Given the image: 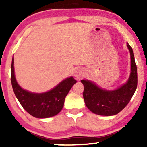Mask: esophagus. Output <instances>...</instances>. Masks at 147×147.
<instances>
[{"label":"esophagus","instance_id":"obj_1","mask_svg":"<svg viewBox=\"0 0 147 147\" xmlns=\"http://www.w3.org/2000/svg\"><path fill=\"white\" fill-rule=\"evenodd\" d=\"M75 77L77 80H80L82 79V77H84V71L82 69H78L75 71Z\"/></svg>","mask_w":147,"mask_h":147}]
</instances>
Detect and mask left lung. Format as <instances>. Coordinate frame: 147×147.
Wrapping results in <instances>:
<instances>
[{"label":"left lung","instance_id":"8db88e82","mask_svg":"<svg viewBox=\"0 0 147 147\" xmlns=\"http://www.w3.org/2000/svg\"><path fill=\"white\" fill-rule=\"evenodd\" d=\"M131 54V72L126 82L117 90L109 91L97 87L88 80L81 81L84 84L83 97L88 109L99 115L110 116L119 113L129 104L138 86L137 66L133 49L126 43Z\"/></svg>","mask_w":147,"mask_h":147}]
</instances>
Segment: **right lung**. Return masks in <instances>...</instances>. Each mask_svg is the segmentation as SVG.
Here are the masks:
<instances>
[{
    "mask_svg": "<svg viewBox=\"0 0 147 147\" xmlns=\"http://www.w3.org/2000/svg\"><path fill=\"white\" fill-rule=\"evenodd\" d=\"M11 82L18 102L28 113L37 118H47L56 115L61 111L66 95L77 81L68 78L51 90L36 94L23 90L20 87L14 76V58L11 61Z\"/></svg>",
    "mask_w": 147,
    "mask_h": 147,
    "instance_id": "right-lung-1",
    "label": "right lung"
}]
</instances>
